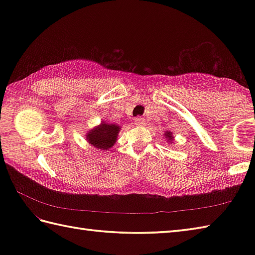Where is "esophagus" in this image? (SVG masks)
<instances>
[{
    "label": "esophagus",
    "instance_id": "34e87169",
    "mask_svg": "<svg viewBox=\"0 0 255 255\" xmlns=\"http://www.w3.org/2000/svg\"><path fill=\"white\" fill-rule=\"evenodd\" d=\"M134 124H136L137 126H142V125L145 124V121L141 117H137L136 119H134Z\"/></svg>",
    "mask_w": 255,
    "mask_h": 255
}]
</instances>
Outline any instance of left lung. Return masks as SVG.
<instances>
[{
	"label": "left lung",
	"mask_w": 255,
	"mask_h": 255,
	"mask_svg": "<svg viewBox=\"0 0 255 255\" xmlns=\"http://www.w3.org/2000/svg\"><path fill=\"white\" fill-rule=\"evenodd\" d=\"M163 137H164V139L166 140V142H169V143H171V144H172L173 142H174V136H173L172 131L167 130V131L163 132Z\"/></svg>",
	"instance_id": "8db88e82"
}]
</instances>
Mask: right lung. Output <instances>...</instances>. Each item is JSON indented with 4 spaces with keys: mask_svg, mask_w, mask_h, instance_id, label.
I'll use <instances>...</instances> for the list:
<instances>
[{
    "mask_svg": "<svg viewBox=\"0 0 255 255\" xmlns=\"http://www.w3.org/2000/svg\"><path fill=\"white\" fill-rule=\"evenodd\" d=\"M122 130V127L117 124H110L102 121L93 129L85 133V140L97 150L107 151L114 147L118 138V132Z\"/></svg>",
    "mask_w": 255,
    "mask_h": 255,
    "instance_id": "1",
    "label": "right lung"
}]
</instances>
